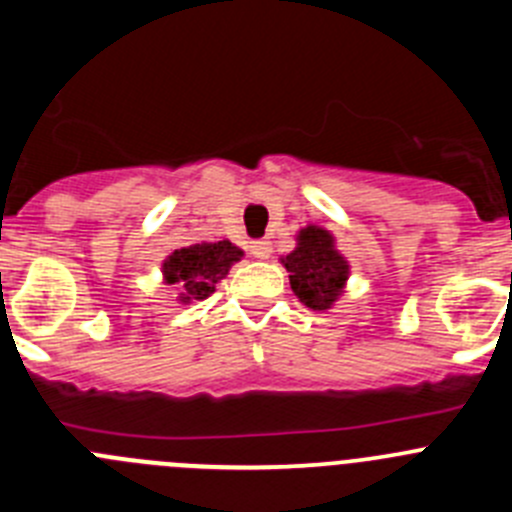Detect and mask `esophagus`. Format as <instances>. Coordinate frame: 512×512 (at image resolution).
<instances>
[{
    "instance_id": "esophagus-1",
    "label": "esophagus",
    "mask_w": 512,
    "mask_h": 512,
    "mask_svg": "<svg viewBox=\"0 0 512 512\" xmlns=\"http://www.w3.org/2000/svg\"><path fill=\"white\" fill-rule=\"evenodd\" d=\"M253 259H269L271 256V241H253L251 243Z\"/></svg>"
}]
</instances>
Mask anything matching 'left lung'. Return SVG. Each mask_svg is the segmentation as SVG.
I'll list each match as a JSON object with an SVG mask.
<instances>
[{"instance_id":"1","label":"left lung","mask_w":512,"mask_h":512,"mask_svg":"<svg viewBox=\"0 0 512 512\" xmlns=\"http://www.w3.org/2000/svg\"><path fill=\"white\" fill-rule=\"evenodd\" d=\"M292 292L310 310H328L341 297L348 279V261L336 251L333 235L318 225L297 233V248L282 259Z\"/></svg>"}]
</instances>
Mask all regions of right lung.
I'll list each match as a JSON object with an SVG mask.
<instances>
[{"instance_id":"add662e5","label":"right lung","mask_w":512,"mask_h":512,"mask_svg":"<svg viewBox=\"0 0 512 512\" xmlns=\"http://www.w3.org/2000/svg\"><path fill=\"white\" fill-rule=\"evenodd\" d=\"M241 256V248L230 241L176 248L164 261V279L166 284H176V289L182 292L179 300L184 305L192 300H205L215 292V284L225 279L230 266L241 261Z\"/></svg>"}]
</instances>
